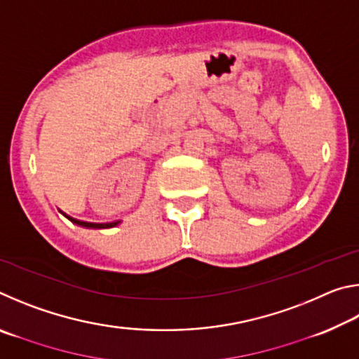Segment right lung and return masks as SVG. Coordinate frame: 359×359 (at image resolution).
I'll use <instances>...</instances> for the list:
<instances>
[{
  "mask_svg": "<svg viewBox=\"0 0 359 359\" xmlns=\"http://www.w3.org/2000/svg\"><path fill=\"white\" fill-rule=\"evenodd\" d=\"M68 217V215H66ZM69 220L72 223L76 224H81V226H85V228H111V226H115L118 222H109V223H92V222H82V220H77V218H72V217H68Z\"/></svg>",
  "mask_w": 359,
  "mask_h": 359,
  "instance_id": "obj_1",
  "label": "right lung"
}]
</instances>
